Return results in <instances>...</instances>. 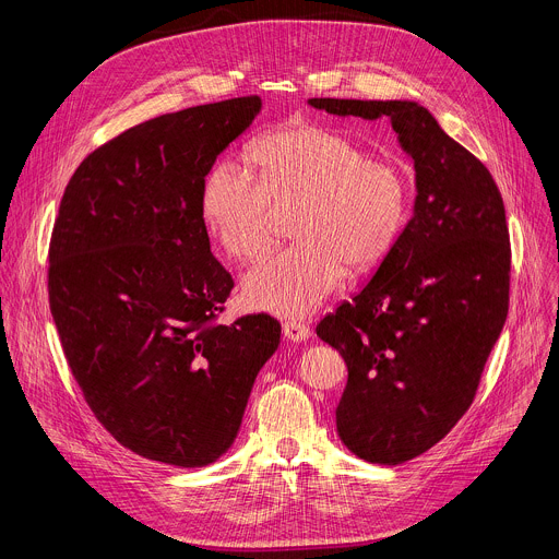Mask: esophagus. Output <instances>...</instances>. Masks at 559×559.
Listing matches in <instances>:
<instances>
[{"mask_svg":"<svg viewBox=\"0 0 559 559\" xmlns=\"http://www.w3.org/2000/svg\"><path fill=\"white\" fill-rule=\"evenodd\" d=\"M283 334H285V338H289L294 343H300V341H307L311 336V330H309L307 323L296 321V318H287V321L283 323Z\"/></svg>","mask_w":559,"mask_h":559,"instance_id":"34e87169","label":"esophagus"}]
</instances>
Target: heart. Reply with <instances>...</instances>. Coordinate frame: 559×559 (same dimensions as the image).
<instances>
[{"label": "heart", "mask_w": 559, "mask_h": 559, "mask_svg": "<svg viewBox=\"0 0 559 559\" xmlns=\"http://www.w3.org/2000/svg\"><path fill=\"white\" fill-rule=\"evenodd\" d=\"M259 183L229 164L214 166L201 188V221L218 250L254 261L272 238L276 214L294 210L296 238L243 278L250 307L305 316L345 278L369 272L395 248L412 207L407 173L352 136L313 123L289 126L250 147Z\"/></svg>", "instance_id": "1"}]
</instances>
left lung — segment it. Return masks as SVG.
Wrapping results in <instances>:
<instances>
[{"label": "left lung", "instance_id": "obj_1", "mask_svg": "<svg viewBox=\"0 0 559 559\" xmlns=\"http://www.w3.org/2000/svg\"><path fill=\"white\" fill-rule=\"evenodd\" d=\"M338 117H389L414 158L416 203L373 278L316 325L341 352V440L373 464L407 462L471 407L509 313L502 194L480 158L416 102L309 99Z\"/></svg>", "mask_w": 559, "mask_h": 559}]
</instances>
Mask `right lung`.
I'll use <instances>...</instances> for the list:
<instances>
[{
  "label": "right lung",
  "mask_w": 559,
  "mask_h": 559,
  "mask_svg": "<svg viewBox=\"0 0 559 559\" xmlns=\"http://www.w3.org/2000/svg\"><path fill=\"white\" fill-rule=\"evenodd\" d=\"M259 110L250 95L143 121L91 152L59 203L48 300L68 367L106 431L147 460L223 455L281 343L270 313L218 323L234 281L199 210Z\"/></svg>",
  "instance_id": "add662e5"
}]
</instances>
